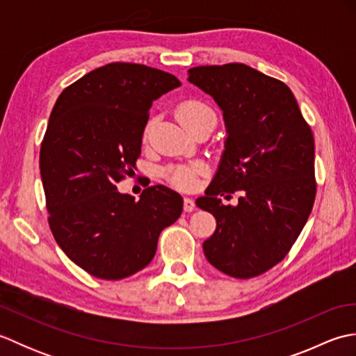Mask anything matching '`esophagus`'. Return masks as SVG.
<instances>
[{
  "mask_svg": "<svg viewBox=\"0 0 356 356\" xmlns=\"http://www.w3.org/2000/svg\"><path fill=\"white\" fill-rule=\"evenodd\" d=\"M194 208H195L194 200L190 199V197H185L184 199V211H185V213H191V211H194Z\"/></svg>",
  "mask_w": 356,
  "mask_h": 356,
  "instance_id": "34e87169",
  "label": "esophagus"
}]
</instances>
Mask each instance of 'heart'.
Segmentation results:
<instances>
[{
  "mask_svg": "<svg viewBox=\"0 0 356 356\" xmlns=\"http://www.w3.org/2000/svg\"><path fill=\"white\" fill-rule=\"evenodd\" d=\"M177 118L180 120L186 130L191 128L193 125L202 122V120L207 119H216V111L209 107L208 104L203 101L197 99H191V101H185L179 105L177 108ZM151 125H153V120H148V124L145 125V130H143V138H147ZM203 171L200 165H190V166H176V168H171L166 172V179L170 180V184H172L176 188H180V190H190L197 182L199 174Z\"/></svg>",
  "mask_w": 356,
  "mask_h": 356,
  "instance_id": "1",
  "label": "heart"
}]
</instances>
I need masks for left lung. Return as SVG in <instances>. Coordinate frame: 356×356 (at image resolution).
I'll return each instance as SVG.
<instances>
[{"label": "left lung", "mask_w": 356, "mask_h": 356, "mask_svg": "<svg viewBox=\"0 0 356 356\" xmlns=\"http://www.w3.org/2000/svg\"><path fill=\"white\" fill-rule=\"evenodd\" d=\"M188 81L214 97L226 124L220 165L197 199L216 217L203 241L208 261L234 278H252L291 251L311 214L315 142L311 127L284 82L231 63L188 70ZM240 192L237 207L220 197Z\"/></svg>", "instance_id": "obj_1"}]
</instances>
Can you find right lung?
Instances as JSON below:
<instances>
[{
	"label": "right lung",
	"mask_w": 356,
	"mask_h": 356,
	"mask_svg": "<svg viewBox=\"0 0 356 356\" xmlns=\"http://www.w3.org/2000/svg\"><path fill=\"white\" fill-rule=\"evenodd\" d=\"M179 86L171 73L111 63L56 99L40 151L45 207L56 243L90 275L120 280L143 269L182 214V197L163 185L139 200L116 186L140 156L151 104Z\"/></svg>",
	"instance_id": "obj_1"
}]
</instances>
